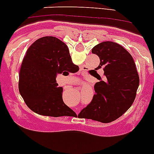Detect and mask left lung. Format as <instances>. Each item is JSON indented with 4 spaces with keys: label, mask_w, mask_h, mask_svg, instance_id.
I'll return each mask as SVG.
<instances>
[{
    "label": "left lung",
    "mask_w": 154,
    "mask_h": 154,
    "mask_svg": "<svg viewBox=\"0 0 154 154\" xmlns=\"http://www.w3.org/2000/svg\"><path fill=\"white\" fill-rule=\"evenodd\" d=\"M92 53L99 57L100 62L97 68L103 69L104 77L94 85L92 100L78 117L110 123L124 114L134 103L139 75L131 54L117 43H100L94 47Z\"/></svg>",
    "instance_id": "obj_1"
}]
</instances>
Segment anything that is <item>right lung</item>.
<instances>
[{
    "label": "right lung",
    "instance_id": "add662e5",
    "mask_svg": "<svg viewBox=\"0 0 154 154\" xmlns=\"http://www.w3.org/2000/svg\"><path fill=\"white\" fill-rule=\"evenodd\" d=\"M69 49L54 37H44L33 43L23 57L19 74V91L27 106L35 113L49 117L76 114L63 103V88L56 77L76 73Z\"/></svg>",
    "mask_w": 154,
    "mask_h": 154
}]
</instances>
